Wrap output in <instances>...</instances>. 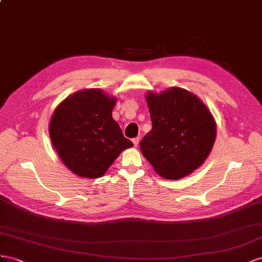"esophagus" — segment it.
Segmentation results:
<instances>
[{"instance_id":"1","label":"esophagus","mask_w":262,"mask_h":262,"mask_svg":"<svg viewBox=\"0 0 262 262\" xmlns=\"http://www.w3.org/2000/svg\"><path fill=\"white\" fill-rule=\"evenodd\" d=\"M133 143H134V146L137 147V146H138V144H139V138H138V137L134 138V139H133Z\"/></svg>"}]
</instances>
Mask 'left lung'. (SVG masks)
I'll list each match as a JSON object with an SVG mask.
<instances>
[{"label":"left lung","mask_w":262,"mask_h":262,"mask_svg":"<svg viewBox=\"0 0 262 262\" xmlns=\"http://www.w3.org/2000/svg\"><path fill=\"white\" fill-rule=\"evenodd\" d=\"M152 129L140 141V150L159 176L179 180L200 168L216 139L211 111L195 94L172 86L145 95Z\"/></svg>","instance_id":"1"}]
</instances>
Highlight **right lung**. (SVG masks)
I'll list each match as a JSON object with an SVG mask.
<instances>
[{
  "label": "right lung",
  "mask_w": 262,
  "mask_h": 262,
  "mask_svg": "<svg viewBox=\"0 0 262 262\" xmlns=\"http://www.w3.org/2000/svg\"><path fill=\"white\" fill-rule=\"evenodd\" d=\"M116 101L101 89H84L55 108L48 128L51 143L76 176L101 178L123 150L134 146L112 116Z\"/></svg>",
  "instance_id": "obj_1"
}]
</instances>
